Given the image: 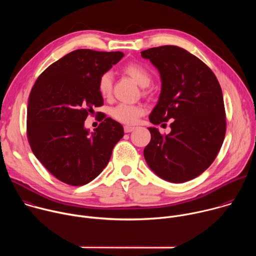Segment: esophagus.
Returning <instances> with one entry per match:
<instances>
[{
	"label": "esophagus",
	"instance_id": "1",
	"mask_svg": "<svg viewBox=\"0 0 256 256\" xmlns=\"http://www.w3.org/2000/svg\"><path fill=\"white\" fill-rule=\"evenodd\" d=\"M124 132H132V130H136V126H126L124 128Z\"/></svg>",
	"mask_w": 256,
	"mask_h": 256
}]
</instances>
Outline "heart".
I'll list each match as a JSON object with an SVG mask.
<instances>
[{"label": "heart", "mask_w": 256, "mask_h": 256, "mask_svg": "<svg viewBox=\"0 0 256 256\" xmlns=\"http://www.w3.org/2000/svg\"><path fill=\"white\" fill-rule=\"evenodd\" d=\"M124 72L130 76L140 87H148L152 81L150 72L142 64L138 62L128 64L124 68ZM114 77L110 72H105L99 77L98 91L103 98H108L112 95ZM144 114V107L140 104L120 103L112 108V118L126 124H134Z\"/></svg>", "instance_id": "1"}]
</instances>
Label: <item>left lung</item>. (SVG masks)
Wrapping results in <instances>:
<instances>
[{"label":"left lung","mask_w":256,"mask_h":256,"mask_svg":"<svg viewBox=\"0 0 256 256\" xmlns=\"http://www.w3.org/2000/svg\"><path fill=\"white\" fill-rule=\"evenodd\" d=\"M140 56L155 66L162 83L149 120L153 124L172 120L165 136L148 128L151 140L144 157L160 178L186 182L206 170L222 147L226 116L221 86L206 64L181 48H153Z\"/></svg>","instance_id":"left-lung-1"}]
</instances>
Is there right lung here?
Returning <instances> with one entry per match:
<instances>
[{
    "label": "right lung",
    "instance_id": "1",
    "mask_svg": "<svg viewBox=\"0 0 256 256\" xmlns=\"http://www.w3.org/2000/svg\"><path fill=\"white\" fill-rule=\"evenodd\" d=\"M122 52L77 50L50 64L28 99L27 136L42 164L64 184L85 186L106 167L122 126L110 118L94 132L85 120L103 104L98 80L122 58ZM102 118V120H103Z\"/></svg>",
    "mask_w": 256,
    "mask_h": 256
}]
</instances>
